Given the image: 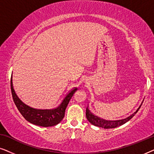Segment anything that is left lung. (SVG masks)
<instances>
[{
    "label": "left lung",
    "mask_w": 154,
    "mask_h": 154,
    "mask_svg": "<svg viewBox=\"0 0 154 154\" xmlns=\"http://www.w3.org/2000/svg\"><path fill=\"white\" fill-rule=\"evenodd\" d=\"M144 101V100H143ZM142 104H140V106H139V108L137 109L135 112H134L132 115H130V116L124 119L121 120H116V121H110V120H105L104 119L97 116L94 115L90 111L89 109V106H88L87 109H86V118H87L88 121L90 122V123L92 125L97 126V127H100L102 128H105V129H109V128H115L117 127H119L125 123H127L128 121H129L134 115L136 114L137 112L139 111V109L142 106Z\"/></svg>",
    "instance_id": "8db88e82"
}]
</instances>
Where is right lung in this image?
<instances>
[{
    "instance_id": "1",
    "label": "right lung",
    "mask_w": 154,
    "mask_h": 154,
    "mask_svg": "<svg viewBox=\"0 0 154 154\" xmlns=\"http://www.w3.org/2000/svg\"><path fill=\"white\" fill-rule=\"evenodd\" d=\"M10 86H11V92L13 101L21 114L29 123L34 124L35 125L41 126V127H51V126L57 125L62 121V120L64 117L65 110H66L69 101L73 97L74 92L78 90L75 88L71 90L64 97L60 104L56 108L51 109H38L32 108V107L24 104L18 97L13 88L12 74L11 80H10Z\"/></svg>"
}]
</instances>
